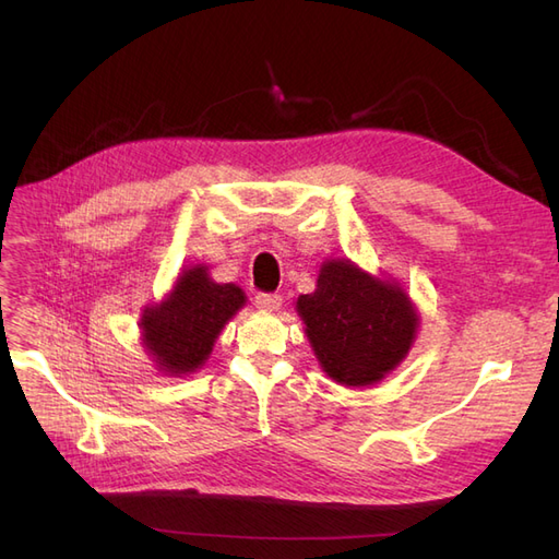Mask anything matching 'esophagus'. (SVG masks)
<instances>
[{
    "label": "esophagus",
    "instance_id": "1",
    "mask_svg": "<svg viewBox=\"0 0 559 559\" xmlns=\"http://www.w3.org/2000/svg\"><path fill=\"white\" fill-rule=\"evenodd\" d=\"M253 302H257V308L263 310V312H277L280 306H282V296H277V294H259Z\"/></svg>",
    "mask_w": 559,
    "mask_h": 559
}]
</instances>
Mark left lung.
<instances>
[{"label": "left lung", "instance_id": "obj_1", "mask_svg": "<svg viewBox=\"0 0 559 559\" xmlns=\"http://www.w3.org/2000/svg\"><path fill=\"white\" fill-rule=\"evenodd\" d=\"M296 310L324 373L347 386L380 382L411 352L419 317L392 280L373 277L349 259L321 263L317 289Z\"/></svg>", "mask_w": 559, "mask_h": 559}]
</instances>
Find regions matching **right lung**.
I'll use <instances>...</instances> for the list:
<instances>
[{
  "label": "right lung",
  "mask_w": 559,
  "mask_h": 559,
  "mask_svg": "<svg viewBox=\"0 0 559 559\" xmlns=\"http://www.w3.org/2000/svg\"><path fill=\"white\" fill-rule=\"evenodd\" d=\"M247 302L235 284H218L207 265H193L177 277L173 292L142 312V341L165 376H186L207 361L218 333Z\"/></svg>",
  "instance_id": "right-lung-1"
}]
</instances>
